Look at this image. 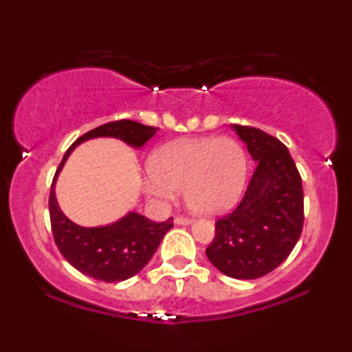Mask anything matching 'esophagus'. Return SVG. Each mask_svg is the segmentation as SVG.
<instances>
[{
    "label": "esophagus",
    "instance_id": "obj_1",
    "mask_svg": "<svg viewBox=\"0 0 352 352\" xmlns=\"http://www.w3.org/2000/svg\"><path fill=\"white\" fill-rule=\"evenodd\" d=\"M175 223L177 226H189V224H192V219L184 218V216H177V218L175 219Z\"/></svg>",
    "mask_w": 352,
    "mask_h": 352
}]
</instances>
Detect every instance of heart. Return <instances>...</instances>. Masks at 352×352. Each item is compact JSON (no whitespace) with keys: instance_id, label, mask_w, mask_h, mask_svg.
<instances>
[{"instance_id":"b5f03b06","label":"heart","mask_w":352,"mask_h":352,"mask_svg":"<svg viewBox=\"0 0 352 352\" xmlns=\"http://www.w3.org/2000/svg\"><path fill=\"white\" fill-rule=\"evenodd\" d=\"M147 170L148 194L171 199L184 190L194 213L216 216L237 204L248 163L243 147L232 138H186L153 152Z\"/></svg>"}]
</instances>
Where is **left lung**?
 <instances>
[{
    "instance_id": "8db88e82",
    "label": "left lung",
    "mask_w": 352,
    "mask_h": 352,
    "mask_svg": "<svg viewBox=\"0 0 352 352\" xmlns=\"http://www.w3.org/2000/svg\"><path fill=\"white\" fill-rule=\"evenodd\" d=\"M256 168L242 201L216 221L210 263L232 278H258L285 261L305 221L301 176L288 148L258 128L232 124Z\"/></svg>"
}]
</instances>
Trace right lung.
<instances>
[{
    "instance_id": "right-lung-1",
    "label": "right lung",
    "mask_w": 352,
    "mask_h": 352,
    "mask_svg": "<svg viewBox=\"0 0 352 352\" xmlns=\"http://www.w3.org/2000/svg\"><path fill=\"white\" fill-rule=\"evenodd\" d=\"M158 128L118 120L91 129L69 147L57 168L51 186L50 216L54 242L67 261L85 276L104 282H122L136 276L151 261L165 234L173 228V218L153 223L146 216L129 211L112 224L85 228L62 213L56 199V181L67 158L76 146L96 138H115L129 147L142 148Z\"/></svg>"
}]
</instances>
